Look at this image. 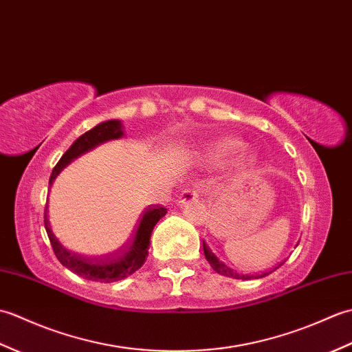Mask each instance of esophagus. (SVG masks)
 Masks as SVG:
<instances>
[{
	"label": "esophagus",
	"mask_w": 352,
	"mask_h": 352,
	"mask_svg": "<svg viewBox=\"0 0 352 352\" xmlns=\"http://www.w3.org/2000/svg\"><path fill=\"white\" fill-rule=\"evenodd\" d=\"M197 198H198L197 186H189V188H186L184 190H182L180 197H178V204L186 206V204L192 203V201H197Z\"/></svg>",
	"instance_id": "34e87169"
}]
</instances>
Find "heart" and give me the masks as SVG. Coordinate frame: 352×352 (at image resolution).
Here are the masks:
<instances>
[{"label":"heart","instance_id":"b5f03b06","mask_svg":"<svg viewBox=\"0 0 352 352\" xmlns=\"http://www.w3.org/2000/svg\"><path fill=\"white\" fill-rule=\"evenodd\" d=\"M241 148V142L237 140H227V142H222V144L216 148V153L223 155V154H230V153H234L237 149ZM239 162H245V159H241Z\"/></svg>","mask_w":352,"mask_h":352}]
</instances>
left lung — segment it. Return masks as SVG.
Masks as SVG:
<instances>
[{"label":"left lung","instance_id":"left-lung-1","mask_svg":"<svg viewBox=\"0 0 352 352\" xmlns=\"http://www.w3.org/2000/svg\"><path fill=\"white\" fill-rule=\"evenodd\" d=\"M203 248H204V256L207 258L208 263H210V266L213 267L214 272H218L221 275H226V276H230V278H236V280H251V278H263V276L271 274V271L269 272H263L261 275H243V274H239L237 271H234V269L228 267L223 261H219V258L214 256V254L210 251V248H208L207 243L203 241ZM283 265V263H281ZM276 269V267H275Z\"/></svg>","mask_w":352,"mask_h":352}]
</instances>
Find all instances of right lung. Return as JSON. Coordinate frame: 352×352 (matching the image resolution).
Instances as JSON below:
<instances>
[{
    "label": "right lung",
    "mask_w": 352,
    "mask_h": 352,
    "mask_svg": "<svg viewBox=\"0 0 352 352\" xmlns=\"http://www.w3.org/2000/svg\"><path fill=\"white\" fill-rule=\"evenodd\" d=\"M121 136H122L121 122L115 121V119L113 121L101 122L96 126H94L92 130L81 134V136L71 145L68 151L62 155V159L58 160L54 169H52V174L50 177V184L54 182V178L58 175V172H60L66 164L76 159V157L85 154L86 151H89V149L102 144V142H107L110 139H119ZM47 210L48 208L45 207V214H43L45 230H47L52 251H54L58 261H60L63 266L68 267L74 274L83 276L86 280L100 281V283H113V281L124 280L129 275L136 272L138 269H140V266L145 263V260L148 257L149 237H151L155 223L168 213V210L163 206L148 207L144 212V216H142L136 231H134L131 241L126 243L121 251L110 254V256H104V257H87V256H81V254L69 251L66 246H63L57 241V237L54 236V233H52L48 226Z\"/></svg>",
    "instance_id": "add662e5"
}]
</instances>
